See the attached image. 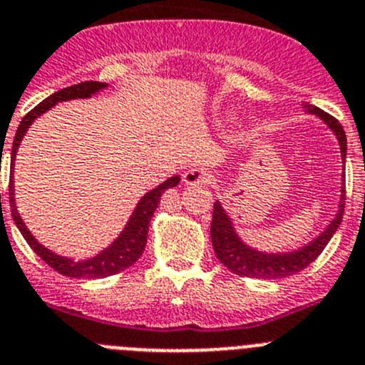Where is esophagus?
I'll return each mask as SVG.
<instances>
[{
    "mask_svg": "<svg viewBox=\"0 0 365 365\" xmlns=\"http://www.w3.org/2000/svg\"><path fill=\"white\" fill-rule=\"evenodd\" d=\"M183 182H185L187 185H207V183L212 182V178L205 169H200V167H190L185 175H183Z\"/></svg>",
    "mask_w": 365,
    "mask_h": 365,
    "instance_id": "obj_1",
    "label": "esophagus"
}]
</instances>
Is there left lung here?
<instances>
[{
	"label": "left lung",
	"instance_id": "1",
	"mask_svg": "<svg viewBox=\"0 0 365 365\" xmlns=\"http://www.w3.org/2000/svg\"><path fill=\"white\" fill-rule=\"evenodd\" d=\"M307 110L317 116H320L322 120L326 121L327 125L333 129V133L336 134L338 142H340V150H342V158L346 160V150H347V140L346 133H344L342 125L336 118H333L331 114L324 113L318 107L313 105H305ZM342 200H340V209H338L336 218L331 222L329 227L322 232L313 244L305 245V247L298 249L294 252H287V255H264V252H258L255 249H249L247 245L242 244L240 238L236 236L235 229L231 225V220L225 215V211L222 209L218 202L215 203V209H212V223H211V238H212V247H215L216 258L222 262L229 271H232L238 277H247V278H269V280H277V278H287L291 274H297L302 269H305L311 262H314L318 258L326 245L329 244V240L333 238V235L336 232L338 225L342 222L344 216V207H346V180H344L342 187Z\"/></svg>",
	"mask_w": 365,
	"mask_h": 365
}]
</instances>
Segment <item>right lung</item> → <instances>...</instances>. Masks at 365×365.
<instances>
[{"instance_id":"right-lung-1","label":"right lung","mask_w":365,"mask_h":365,"mask_svg":"<svg viewBox=\"0 0 365 365\" xmlns=\"http://www.w3.org/2000/svg\"><path fill=\"white\" fill-rule=\"evenodd\" d=\"M107 87L105 83H100V81H83V83L71 85L67 88H61L58 93H54L52 96H48L47 100H43L39 105H36L31 113L25 114V118L21 120L18 127V133L14 136V143H12L11 149V160L12 165H14L16 158V150H18L19 142L21 138L25 136L27 129L31 127L32 121L43 114L45 110H48L56 101H67L74 100V98H88L91 94L98 93L100 88ZM3 150V149H1ZM3 156V153H1ZM180 178L175 176V178H169L167 182H163L162 185H158L156 189H153L150 192H147L140 203H138L136 211L130 216L129 223H127L125 231L121 232L120 238L110 245L109 249H105L103 252H100L98 256L91 258V260L83 262H74L71 258H63V256H58L54 252H51L48 249H45L43 245H39L36 242L34 236L29 232V229L25 227V223L19 218L18 211H16V203H14V182H9V200H11V215L14 218L16 225H18L19 232L23 235V238L27 240V244L31 245L32 251L36 255H39V258L45 262V264L51 265L54 271H58L63 277H72V278H105L110 277V274H116V272H121L123 269L130 267L134 262L143 255V249H145L147 244V231H149V222L153 212L156 211L158 207L160 198H162V192L169 187L178 185Z\"/></svg>"}]
</instances>
